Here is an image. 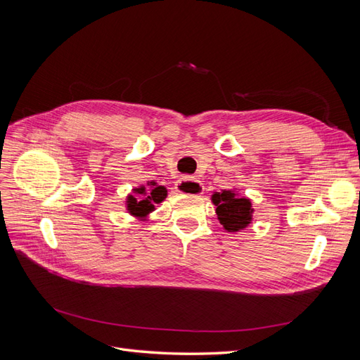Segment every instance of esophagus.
<instances>
[{
	"instance_id": "1",
	"label": "esophagus",
	"mask_w": 360,
	"mask_h": 360,
	"mask_svg": "<svg viewBox=\"0 0 360 360\" xmlns=\"http://www.w3.org/2000/svg\"><path fill=\"white\" fill-rule=\"evenodd\" d=\"M176 189L184 195H201L204 192L202 183L193 177H181L176 184Z\"/></svg>"
}]
</instances>
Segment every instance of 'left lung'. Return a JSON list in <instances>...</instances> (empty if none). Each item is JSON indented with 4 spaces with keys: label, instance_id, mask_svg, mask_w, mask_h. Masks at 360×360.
<instances>
[{
    "label": "left lung",
    "instance_id": "8db88e82",
    "mask_svg": "<svg viewBox=\"0 0 360 360\" xmlns=\"http://www.w3.org/2000/svg\"><path fill=\"white\" fill-rule=\"evenodd\" d=\"M212 202L216 205V214L226 233L242 231L252 224V200L238 193L237 189L213 192Z\"/></svg>",
    "mask_w": 360,
    "mask_h": 360
}]
</instances>
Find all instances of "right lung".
Returning a JSON list of instances; mask_svg holds the SVG:
<instances>
[{
    "instance_id": "right-lung-1",
    "label": "right lung",
    "mask_w": 360,
    "mask_h": 360,
    "mask_svg": "<svg viewBox=\"0 0 360 360\" xmlns=\"http://www.w3.org/2000/svg\"><path fill=\"white\" fill-rule=\"evenodd\" d=\"M168 191L165 186H159L153 181H147V184H141L132 189V193L126 197V210L130 216L136 217L139 221H146L151 212H155L156 204H160L167 198Z\"/></svg>"
}]
</instances>
